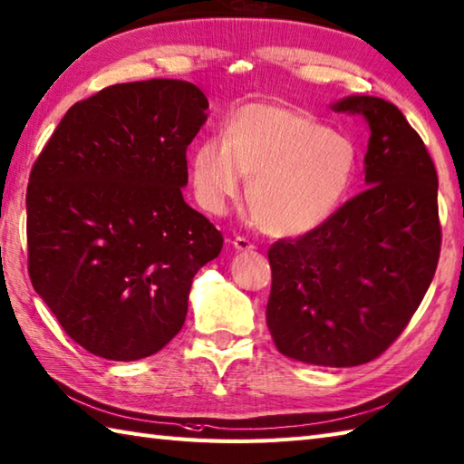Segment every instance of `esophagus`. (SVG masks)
<instances>
[{"instance_id":"esophagus-1","label":"esophagus","mask_w":464,"mask_h":464,"mask_svg":"<svg viewBox=\"0 0 464 464\" xmlns=\"http://www.w3.org/2000/svg\"><path fill=\"white\" fill-rule=\"evenodd\" d=\"M233 247L237 251H251V249H256V245H253L247 237H235Z\"/></svg>"}]
</instances>
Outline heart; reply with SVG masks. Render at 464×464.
<instances>
[{"label":"heart","instance_id":"1","mask_svg":"<svg viewBox=\"0 0 464 464\" xmlns=\"http://www.w3.org/2000/svg\"><path fill=\"white\" fill-rule=\"evenodd\" d=\"M356 147L302 108L249 104L225 136L197 144L190 180L208 213H223L251 177L247 201L271 235L299 237L338 211L356 175Z\"/></svg>","mask_w":464,"mask_h":464}]
</instances>
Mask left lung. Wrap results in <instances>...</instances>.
Returning a JSON list of instances; mask_svg holds the SVG:
<instances>
[{
	"instance_id": "1",
	"label": "left lung",
	"mask_w": 464,
	"mask_h": 464,
	"mask_svg": "<svg viewBox=\"0 0 464 464\" xmlns=\"http://www.w3.org/2000/svg\"><path fill=\"white\" fill-rule=\"evenodd\" d=\"M332 108L370 126L368 188L317 229L271 245L266 317L284 356L348 368L388 350L430 285L442 241L439 177L392 102L348 96Z\"/></svg>"
}]
</instances>
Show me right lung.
<instances>
[{
  "label": "right lung",
  "instance_id": "right-lung-1",
  "mask_svg": "<svg viewBox=\"0 0 464 464\" xmlns=\"http://www.w3.org/2000/svg\"><path fill=\"white\" fill-rule=\"evenodd\" d=\"M207 96L185 80L114 84L63 114L27 185V271L94 356H152L180 332L223 235L183 198Z\"/></svg>",
  "mask_w": 464,
  "mask_h": 464
}]
</instances>
